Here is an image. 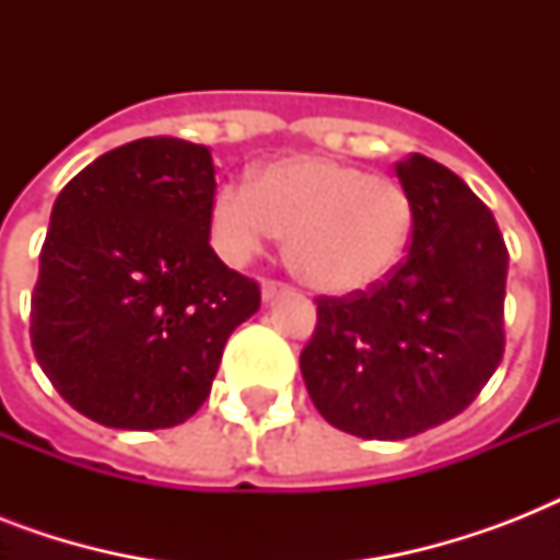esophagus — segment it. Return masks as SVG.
<instances>
[{
    "mask_svg": "<svg viewBox=\"0 0 560 560\" xmlns=\"http://www.w3.org/2000/svg\"><path fill=\"white\" fill-rule=\"evenodd\" d=\"M293 293V288H288V284H281V281H264L261 284V296L264 302H272V299H279V296H290Z\"/></svg>",
    "mask_w": 560,
    "mask_h": 560,
    "instance_id": "1",
    "label": "esophagus"
}]
</instances>
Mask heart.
<instances>
[{"label":"heart","instance_id":"1","mask_svg":"<svg viewBox=\"0 0 560 560\" xmlns=\"http://www.w3.org/2000/svg\"><path fill=\"white\" fill-rule=\"evenodd\" d=\"M214 246L249 261L288 235V264L325 296H354L389 279L412 237V200L400 183L334 156H284L211 197Z\"/></svg>","mask_w":560,"mask_h":560}]
</instances>
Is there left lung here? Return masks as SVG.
Wrapping results in <instances>:
<instances>
[{
	"instance_id": "obj_1",
	"label": "left lung",
	"mask_w": 560,
	"mask_h": 560,
	"mask_svg": "<svg viewBox=\"0 0 560 560\" xmlns=\"http://www.w3.org/2000/svg\"><path fill=\"white\" fill-rule=\"evenodd\" d=\"M395 174L412 200L407 258L366 293L316 299V331L299 358L319 416L381 442L459 416L505 349L509 249L491 209L421 153Z\"/></svg>"
}]
</instances>
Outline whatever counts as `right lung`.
Returning <instances> with one entry per match:
<instances>
[{
  "label": "right lung",
  "instance_id": "right-lung-1",
  "mask_svg": "<svg viewBox=\"0 0 560 560\" xmlns=\"http://www.w3.org/2000/svg\"><path fill=\"white\" fill-rule=\"evenodd\" d=\"M214 162L153 136L86 165L57 194L31 346L66 404L116 430H162L209 398L223 346L261 307L209 244Z\"/></svg>",
  "mask_w": 560,
  "mask_h": 560
}]
</instances>
